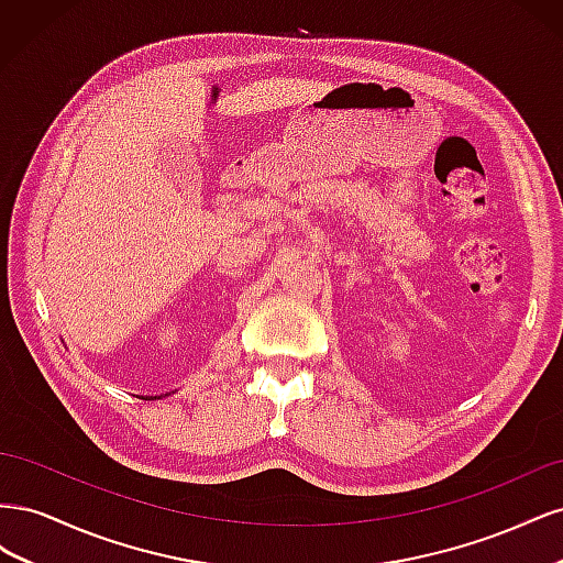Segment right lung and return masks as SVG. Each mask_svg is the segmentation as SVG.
Instances as JSON below:
<instances>
[{
	"instance_id": "right-lung-1",
	"label": "right lung",
	"mask_w": 563,
	"mask_h": 563,
	"mask_svg": "<svg viewBox=\"0 0 563 563\" xmlns=\"http://www.w3.org/2000/svg\"><path fill=\"white\" fill-rule=\"evenodd\" d=\"M168 395H172V391H168ZM168 395H164V397H168ZM143 399H147V401H150V399H162V395H159V397H143Z\"/></svg>"
}]
</instances>
